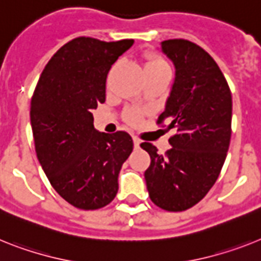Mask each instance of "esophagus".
Returning a JSON list of instances; mask_svg holds the SVG:
<instances>
[{
  "label": "esophagus",
  "instance_id": "obj_1",
  "mask_svg": "<svg viewBox=\"0 0 261 261\" xmlns=\"http://www.w3.org/2000/svg\"><path fill=\"white\" fill-rule=\"evenodd\" d=\"M133 141H134V148H139V147H141V141H139V139H138L137 137L133 138Z\"/></svg>",
  "mask_w": 261,
  "mask_h": 261
}]
</instances>
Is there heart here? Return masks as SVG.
I'll return each instance as SVG.
<instances>
[{
    "label": "heart",
    "instance_id": "heart-1",
    "mask_svg": "<svg viewBox=\"0 0 261 261\" xmlns=\"http://www.w3.org/2000/svg\"><path fill=\"white\" fill-rule=\"evenodd\" d=\"M163 67H167V63L162 60L161 57L155 56V54H148L146 56V60H144V73L146 71H151V70H158L163 69ZM142 119V114L139 111H130L127 114V120L133 124L139 123Z\"/></svg>",
    "mask_w": 261,
    "mask_h": 261
}]
</instances>
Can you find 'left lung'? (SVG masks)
Here are the masks:
<instances>
[{
  "mask_svg": "<svg viewBox=\"0 0 261 261\" xmlns=\"http://www.w3.org/2000/svg\"><path fill=\"white\" fill-rule=\"evenodd\" d=\"M175 66V80L158 123L175 134L164 155L151 143L144 172L150 199L166 211L191 208L215 185L231 139L232 97L228 83L208 53L187 39L162 42Z\"/></svg>",
  "mask_w": 261,
  "mask_h": 261,
  "instance_id": "1",
  "label": "left lung"
}]
</instances>
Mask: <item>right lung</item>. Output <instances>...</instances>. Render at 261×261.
Here are the masks:
<instances>
[{"label": "right lung", "mask_w": 261, "mask_h": 261, "mask_svg": "<svg viewBox=\"0 0 261 261\" xmlns=\"http://www.w3.org/2000/svg\"><path fill=\"white\" fill-rule=\"evenodd\" d=\"M133 43L71 39L47 62L33 94L37 158L54 190L76 208L98 210L113 201L122 164L134 147L124 131L95 130L91 113L106 100L109 70Z\"/></svg>", "instance_id": "right-lung-1"}]
</instances>
